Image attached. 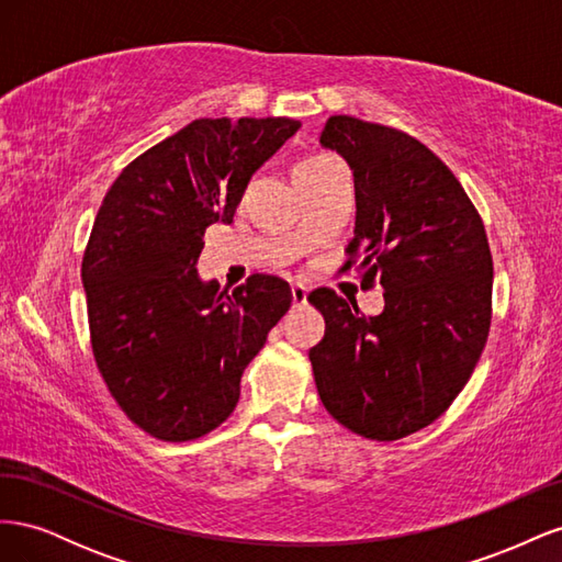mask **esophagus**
<instances>
[{
    "label": "esophagus",
    "instance_id": "esophagus-1",
    "mask_svg": "<svg viewBox=\"0 0 562 562\" xmlns=\"http://www.w3.org/2000/svg\"><path fill=\"white\" fill-rule=\"evenodd\" d=\"M291 295H293L295 307H300V304L307 302V288H304L302 283H293L291 285Z\"/></svg>",
    "mask_w": 562,
    "mask_h": 562
}]
</instances>
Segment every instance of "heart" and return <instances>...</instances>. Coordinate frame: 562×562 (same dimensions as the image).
<instances>
[{
    "instance_id": "heart-1",
    "label": "heart",
    "mask_w": 562,
    "mask_h": 562,
    "mask_svg": "<svg viewBox=\"0 0 562 562\" xmlns=\"http://www.w3.org/2000/svg\"><path fill=\"white\" fill-rule=\"evenodd\" d=\"M326 161H330V157H310V159H304V161H300V164L295 166V173H297V171H304V168H314V166H318V164H326Z\"/></svg>"
}]
</instances>
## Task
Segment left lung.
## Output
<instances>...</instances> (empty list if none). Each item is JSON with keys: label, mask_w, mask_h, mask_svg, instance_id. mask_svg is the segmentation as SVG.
I'll use <instances>...</instances> for the list:
<instances>
[{"label": "left lung", "mask_w": 562, "mask_h": 562, "mask_svg": "<svg viewBox=\"0 0 562 562\" xmlns=\"http://www.w3.org/2000/svg\"><path fill=\"white\" fill-rule=\"evenodd\" d=\"M321 145L353 171L347 246L361 285L380 279L384 312L330 288L310 293L326 335L310 349L326 411L370 440H398L443 415L469 382L492 318V255L483 220L434 151L398 128L335 114Z\"/></svg>", "instance_id": "1"}]
</instances>
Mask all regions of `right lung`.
<instances>
[{
  "instance_id": "obj_1",
  "label": "right lung",
  "mask_w": 562,
  "mask_h": 562,
  "mask_svg": "<svg viewBox=\"0 0 562 562\" xmlns=\"http://www.w3.org/2000/svg\"><path fill=\"white\" fill-rule=\"evenodd\" d=\"M288 116L194 119L133 159L108 190L81 260L95 366L143 431L206 436L293 302L279 277L229 293L201 281L203 234L229 225L252 173L295 135Z\"/></svg>"
}]
</instances>
